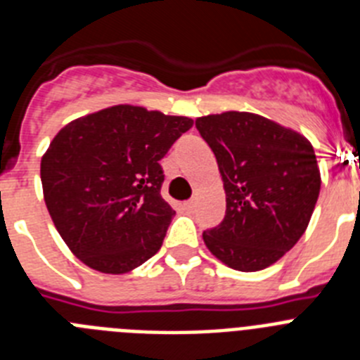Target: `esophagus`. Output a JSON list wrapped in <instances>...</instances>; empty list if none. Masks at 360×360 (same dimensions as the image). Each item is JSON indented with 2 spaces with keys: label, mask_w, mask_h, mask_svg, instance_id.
<instances>
[{
  "label": "esophagus",
  "mask_w": 360,
  "mask_h": 360,
  "mask_svg": "<svg viewBox=\"0 0 360 360\" xmlns=\"http://www.w3.org/2000/svg\"><path fill=\"white\" fill-rule=\"evenodd\" d=\"M195 205H196L195 200H187V202L184 203V207H186L187 211H193V209H195Z\"/></svg>",
  "instance_id": "obj_1"
}]
</instances>
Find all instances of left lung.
<instances>
[{"label":"left lung","mask_w":360,"mask_h":360,"mask_svg":"<svg viewBox=\"0 0 360 360\" xmlns=\"http://www.w3.org/2000/svg\"><path fill=\"white\" fill-rule=\"evenodd\" d=\"M214 153L225 189V218L203 232L221 263L256 272L303 236L321 191L316 153L303 135L247 111L196 119Z\"/></svg>","instance_id":"obj_1"}]
</instances>
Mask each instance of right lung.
Listing matches in <instances>:
<instances>
[{
    "label": "right lung",
    "mask_w": 360,
    "mask_h": 360,
    "mask_svg": "<svg viewBox=\"0 0 360 360\" xmlns=\"http://www.w3.org/2000/svg\"><path fill=\"white\" fill-rule=\"evenodd\" d=\"M187 117L119 104L72 120L41 158L46 209L90 269L126 274L162 247L174 211L160 196V160Z\"/></svg>",
    "instance_id": "obj_1"
}]
</instances>
